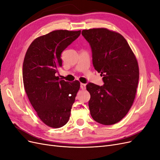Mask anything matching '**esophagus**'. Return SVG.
<instances>
[{
  "mask_svg": "<svg viewBox=\"0 0 160 160\" xmlns=\"http://www.w3.org/2000/svg\"><path fill=\"white\" fill-rule=\"evenodd\" d=\"M81 89L85 90L86 89V84L84 83H81Z\"/></svg>",
  "mask_w": 160,
  "mask_h": 160,
  "instance_id": "esophagus-1",
  "label": "esophagus"
}]
</instances>
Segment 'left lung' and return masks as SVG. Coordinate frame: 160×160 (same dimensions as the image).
<instances>
[{
  "label": "left lung",
  "instance_id": "left-lung-1",
  "mask_svg": "<svg viewBox=\"0 0 160 160\" xmlns=\"http://www.w3.org/2000/svg\"><path fill=\"white\" fill-rule=\"evenodd\" d=\"M91 47L95 69L104 84L86 85L91 95L89 108L92 118L109 125L120 122L132 108L139 81L136 57L125 38L106 28L82 31Z\"/></svg>",
  "mask_w": 160,
  "mask_h": 160
}]
</instances>
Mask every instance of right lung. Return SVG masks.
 <instances>
[{
	"label": "right lung",
	"instance_id": "right-lung-1",
	"mask_svg": "<svg viewBox=\"0 0 160 160\" xmlns=\"http://www.w3.org/2000/svg\"><path fill=\"white\" fill-rule=\"evenodd\" d=\"M81 31L56 30L36 38L28 47L22 65L23 84L38 117L47 126L59 128L69 119L80 82L68 83L56 76L62 67L61 52Z\"/></svg>",
	"mask_w": 160,
	"mask_h": 160
}]
</instances>
